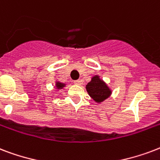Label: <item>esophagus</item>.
Masks as SVG:
<instances>
[{
    "label": "esophagus",
    "instance_id": "1",
    "mask_svg": "<svg viewBox=\"0 0 160 160\" xmlns=\"http://www.w3.org/2000/svg\"><path fill=\"white\" fill-rule=\"evenodd\" d=\"M75 84L76 85H81V84H82V81L80 80H75Z\"/></svg>",
    "mask_w": 160,
    "mask_h": 160
}]
</instances>
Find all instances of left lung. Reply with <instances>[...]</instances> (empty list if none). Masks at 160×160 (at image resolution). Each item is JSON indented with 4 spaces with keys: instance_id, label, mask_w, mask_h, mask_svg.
Listing matches in <instances>:
<instances>
[{
    "instance_id": "obj_1",
    "label": "left lung",
    "mask_w": 160,
    "mask_h": 160,
    "mask_svg": "<svg viewBox=\"0 0 160 160\" xmlns=\"http://www.w3.org/2000/svg\"><path fill=\"white\" fill-rule=\"evenodd\" d=\"M88 95L98 104L102 103L111 95L112 89L109 87L100 75H95L91 77V80L85 86Z\"/></svg>"
}]
</instances>
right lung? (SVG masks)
<instances>
[{
  "label": "right lung",
  "mask_w": 160,
  "mask_h": 160,
  "mask_svg": "<svg viewBox=\"0 0 160 160\" xmlns=\"http://www.w3.org/2000/svg\"><path fill=\"white\" fill-rule=\"evenodd\" d=\"M65 86H66V84H65V83L60 82V81H59V80H55V89L57 90V91H59V90L64 89Z\"/></svg>",
  "instance_id": "right-lung-1"
}]
</instances>
